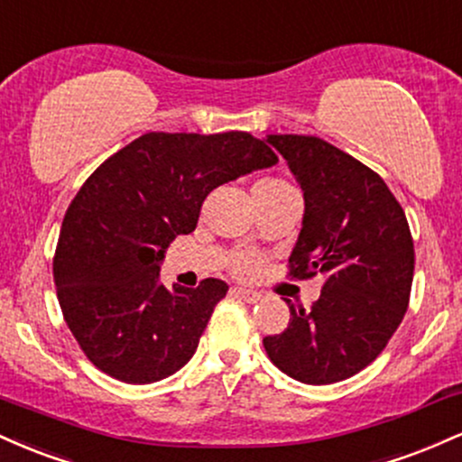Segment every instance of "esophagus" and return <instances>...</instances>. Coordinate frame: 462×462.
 <instances>
[{
    "instance_id": "obj_1",
    "label": "esophagus",
    "mask_w": 462,
    "mask_h": 462,
    "mask_svg": "<svg viewBox=\"0 0 462 462\" xmlns=\"http://www.w3.org/2000/svg\"><path fill=\"white\" fill-rule=\"evenodd\" d=\"M232 295L238 300L247 301V304H256V301L261 300V293H256V291H249V289H232Z\"/></svg>"
}]
</instances>
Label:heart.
<instances>
[{"instance_id": "obj_1", "label": "heart", "mask_w": 462, "mask_h": 462, "mask_svg": "<svg viewBox=\"0 0 462 462\" xmlns=\"http://www.w3.org/2000/svg\"><path fill=\"white\" fill-rule=\"evenodd\" d=\"M291 190L295 189L291 187L286 180L278 176H267V178H261L256 184H254V199L275 198V195L291 193ZM258 267H261V258H258L256 254H249V252H238L230 261L232 273L238 275V278H252V275L258 272Z\"/></svg>"}]
</instances>
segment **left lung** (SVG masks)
<instances>
[{
    "mask_svg": "<svg viewBox=\"0 0 462 462\" xmlns=\"http://www.w3.org/2000/svg\"><path fill=\"white\" fill-rule=\"evenodd\" d=\"M267 143L304 190L289 275L323 273L326 282L309 310L289 306V326L263 338L264 352L300 383H341L374 363L404 319L415 272L411 227L384 180L349 153L304 134H269Z\"/></svg>",
    "mask_w": 462,
    "mask_h": 462,
    "instance_id": "1",
    "label": "left lung"
}]
</instances>
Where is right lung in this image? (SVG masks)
<instances>
[{
  "label": "right lung",
  "instance_id": "obj_1",
  "mask_svg": "<svg viewBox=\"0 0 462 462\" xmlns=\"http://www.w3.org/2000/svg\"><path fill=\"white\" fill-rule=\"evenodd\" d=\"M275 162L249 132H147L95 169L69 204L54 256L62 317L95 367L150 384L189 363L227 284L167 289L158 263L195 230L210 190Z\"/></svg>",
  "mask_w": 462,
  "mask_h": 462
}]
</instances>
